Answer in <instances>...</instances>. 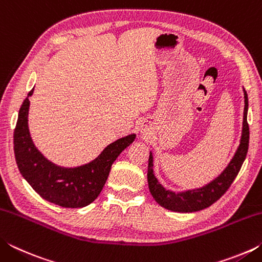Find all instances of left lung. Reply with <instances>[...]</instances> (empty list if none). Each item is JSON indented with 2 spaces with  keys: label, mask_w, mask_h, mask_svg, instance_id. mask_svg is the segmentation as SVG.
I'll return each mask as SVG.
<instances>
[{
  "label": "left lung",
  "mask_w": 262,
  "mask_h": 262,
  "mask_svg": "<svg viewBox=\"0 0 262 262\" xmlns=\"http://www.w3.org/2000/svg\"><path fill=\"white\" fill-rule=\"evenodd\" d=\"M244 92V117L242 136L239 141V145L234 152L231 161L221 173L210 180L209 183L201 186L199 188L186 189L181 192H173V190L166 189L159 183L157 177L154 173V155L150 151L149 156V167H148V185L149 190L151 193L159 206L165 208L167 210L176 212H194L210 207L212 203L227 192L228 188L233 183L239 170L245 161L248 141H250V129L247 125V111H248V98L247 92L243 88Z\"/></svg>",
  "instance_id": "obj_1"
}]
</instances>
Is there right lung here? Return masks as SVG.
<instances>
[{
  "instance_id": "1",
  "label": "right lung",
  "mask_w": 262,
  "mask_h": 262,
  "mask_svg": "<svg viewBox=\"0 0 262 262\" xmlns=\"http://www.w3.org/2000/svg\"><path fill=\"white\" fill-rule=\"evenodd\" d=\"M29 92L21 104L14 133L16 163L23 178L46 201L63 208H83L94 202L103 189L111 166L123 150L134 142L136 134L110 143L91 162L74 167L60 166L43 156L35 147L29 129Z\"/></svg>"
}]
</instances>
